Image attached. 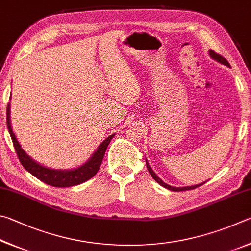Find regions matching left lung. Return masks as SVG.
<instances>
[{
  "label": "left lung",
  "mask_w": 251,
  "mask_h": 251,
  "mask_svg": "<svg viewBox=\"0 0 251 251\" xmlns=\"http://www.w3.org/2000/svg\"><path fill=\"white\" fill-rule=\"evenodd\" d=\"M209 56L212 57L213 59H215L216 61H218V63H221V64H223V65H225V66H227V67H230V65H229V63H228V61L224 58L223 56H221V55H218V54H216V52H215L214 50H209ZM146 163H147V168H148V170H149V172H150V174H151V176L154 178V181L155 182H157L160 184L161 186H163V187H165V188H168V190H170V191H174V192H181V191H188V190H194V188H196V187H199V186H201V185H203V184H205V182L204 183H201V184H197V185H192V186H185V187H174V186H171V185H169V184H166V183H164L163 181H162V179L157 176V175L154 173V171H153L152 169H151V166L149 165V163H148V160L146 159Z\"/></svg>",
  "instance_id": "left-lung-1"
}]
</instances>
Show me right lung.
<instances>
[{"mask_svg":"<svg viewBox=\"0 0 251 251\" xmlns=\"http://www.w3.org/2000/svg\"><path fill=\"white\" fill-rule=\"evenodd\" d=\"M11 104H7V110H6V122H7V129L10 135L12 138L13 144H14L16 154L19 156V160L21 164L24 166L26 171L34 175L35 177L38 178L39 181L48 184V185L55 186V187H69V186H75L78 185V184L85 183L88 179L94 177L95 175L98 172V170L101 165V162H102L103 155L105 153V150L109 146L110 141H111L112 138L116 134H111L104 141L100 144L98 149L94 152L89 160H88L86 163L82 165L78 166L76 169L72 170H55L47 168V166H44L42 164L37 163L36 161L33 160L27 153H26L23 149H22L21 144L17 141L14 132H13L12 126H11Z\"/></svg>","mask_w":251,"mask_h":251,"instance_id":"right-lung-1","label":"right lung"}]
</instances>
